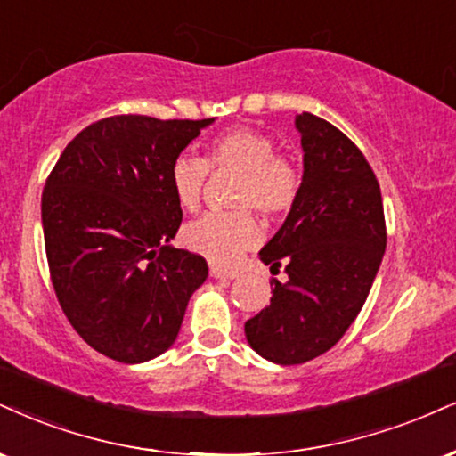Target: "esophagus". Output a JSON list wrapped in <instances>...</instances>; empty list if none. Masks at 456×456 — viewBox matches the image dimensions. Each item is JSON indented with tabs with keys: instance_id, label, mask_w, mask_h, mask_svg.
I'll use <instances>...</instances> for the list:
<instances>
[{
	"instance_id": "34e87169",
	"label": "esophagus",
	"mask_w": 456,
	"mask_h": 456,
	"mask_svg": "<svg viewBox=\"0 0 456 456\" xmlns=\"http://www.w3.org/2000/svg\"><path fill=\"white\" fill-rule=\"evenodd\" d=\"M210 276L212 278H218V281H233V278H238L240 273L235 272V270H224V267L212 265L210 267Z\"/></svg>"
}]
</instances>
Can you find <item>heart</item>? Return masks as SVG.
Returning a JSON list of instances; mask_svg holds the SVG:
<instances>
[{
	"label": "heart",
	"mask_w": 456,
	"mask_h": 456,
	"mask_svg": "<svg viewBox=\"0 0 456 456\" xmlns=\"http://www.w3.org/2000/svg\"><path fill=\"white\" fill-rule=\"evenodd\" d=\"M210 169L238 172L233 206L229 212H210L183 229L189 250L214 263H233L261 238L255 210L278 221L297 204L304 175L293 157L276 152V142L252 127H232L208 142L206 159L180 152L169 166V186L184 210H197L204 197Z\"/></svg>",
	"instance_id": "obj_1"
}]
</instances>
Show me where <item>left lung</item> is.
Segmentation results:
<instances>
[{
	"instance_id": "obj_1",
	"label": "left lung",
	"mask_w": 456,
	"mask_h": 456,
	"mask_svg": "<svg viewBox=\"0 0 456 456\" xmlns=\"http://www.w3.org/2000/svg\"><path fill=\"white\" fill-rule=\"evenodd\" d=\"M301 195L259 259L289 273L272 281L267 308L246 321L263 359L299 365L339 342L363 308L387 248L380 184L363 152L338 127L304 112Z\"/></svg>"
}]
</instances>
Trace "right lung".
Segmentation results:
<instances>
[{"label": "right lung", "mask_w": 456, "mask_h": 456, "mask_svg": "<svg viewBox=\"0 0 456 456\" xmlns=\"http://www.w3.org/2000/svg\"><path fill=\"white\" fill-rule=\"evenodd\" d=\"M212 120L102 118L65 146L44 184L59 305L91 348L120 363L166 353L208 278L204 256L167 244L183 223L169 166Z\"/></svg>", "instance_id": "add662e5"}]
</instances>
